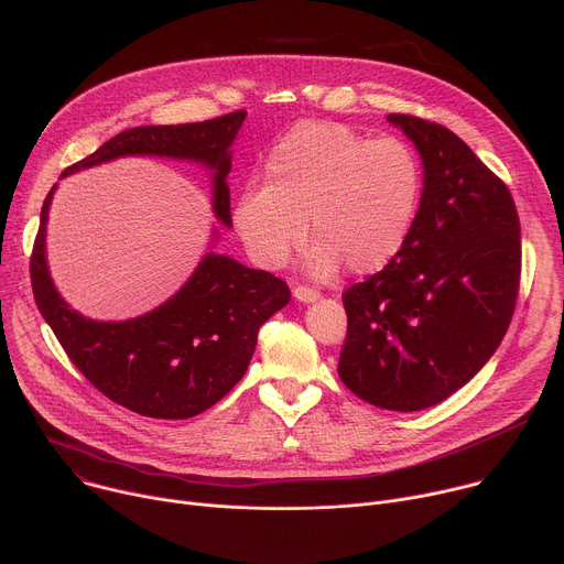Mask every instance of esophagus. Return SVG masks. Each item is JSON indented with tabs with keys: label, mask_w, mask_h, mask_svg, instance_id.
Returning <instances> with one entry per match:
<instances>
[{
	"label": "esophagus",
	"mask_w": 564,
	"mask_h": 564,
	"mask_svg": "<svg viewBox=\"0 0 564 564\" xmlns=\"http://www.w3.org/2000/svg\"><path fill=\"white\" fill-rule=\"evenodd\" d=\"M293 297L297 302H305V305H310V302H316L321 297V293L316 289H312V286H295L293 289Z\"/></svg>",
	"instance_id": "34e87169"
}]
</instances>
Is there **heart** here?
<instances>
[{"mask_svg": "<svg viewBox=\"0 0 564 564\" xmlns=\"http://www.w3.org/2000/svg\"><path fill=\"white\" fill-rule=\"evenodd\" d=\"M243 187L232 226L257 267L278 271L307 243L314 278L343 267L357 275L391 267L406 248L424 194V169L400 138L370 140L336 121H300ZM311 226H306V221Z\"/></svg>", "mask_w": 564, "mask_h": 564, "instance_id": "obj_1", "label": "heart"}]
</instances>
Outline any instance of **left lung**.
Wrapping results in <instances>:
<instances>
[{
    "mask_svg": "<svg viewBox=\"0 0 564 564\" xmlns=\"http://www.w3.org/2000/svg\"><path fill=\"white\" fill-rule=\"evenodd\" d=\"M388 121L415 144L424 194L395 262L343 295L338 377L388 411H422L463 388L499 348L519 291L522 246L508 187L449 128Z\"/></svg>",
    "mask_w": 564,
    "mask_h": 564,
    "instance_id": "left-lung-1",
    "label": "left lung"
}]
</instances>
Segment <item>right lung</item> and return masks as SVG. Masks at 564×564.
Listing matches in <instances>:
<instances>
[{
	"label": "right lung",
	"instance_id": "right-lung-1",
	"mask_svg": "<svg viewBox=\"0 0 564 564\" xmlns=\"http://www.w3.org/2000/svg\"><path fill=\"white\" fill-rule=\"evenodd\" d=\"M243 119L246 110H237L198 123L128 128L67 166L61 178L126 155L196 162L212 176L214 216L230 228L226 178L232 169L230 147ZM56 187L42 203L31 284L42 318L72 364L106 398L147 417L185 420L226 398L246 375L259 327L289 305L286 282L214 252L219 230H212L209 250L192 278L160 307L128 321L85 318L61 297L47 267L45 237Z\"/></svg>",
	"mask_w": 564,
	"mask_h": 564
}]
</instances>
